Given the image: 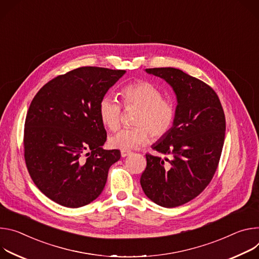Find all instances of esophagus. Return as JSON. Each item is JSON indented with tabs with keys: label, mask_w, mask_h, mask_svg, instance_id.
<instances>
[{
	"label": "esophagus",
	"mask_w": 259,
	"mask_h": 259,
	"mask_svg": "<svg viewBox=\"0 0 259 259\" xmlns=\"http://www.w3.org/2000/svg\"><path fill=\"white\" fill-rule=\"evenodd\" d=\"M130 154H132V151H130V150H121V156L122 157H125V156H127Z\"/></svg>",
	"instance_id": "esophagus-1"
}]
</instances>
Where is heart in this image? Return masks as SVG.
Masks as SVG:
<instances>
[{
  "instance_id": "b5f03b06",
  "label": "heart",
  "mask_w": 259,
  "mask_h": 259,
  "mask_svg": "<svg viewBox=\"0 0 259 259\" xmlns=\"http://www.w3.org/2000/svg\"><path fill=\"white\" fill-rule=\"evenodd\" d=\"M125 108L136 107L139 112L134 128H122L109 137V146L115 149L131 150L147 143L150 138L159 139L166 135L176 119L173 101L162 98L161 91L148 81H137L125 85L120 91ZM99 117L103 125L116 130L121 118V106L112 96H104L99 103Z\"/></svg>"
}]
</instances>
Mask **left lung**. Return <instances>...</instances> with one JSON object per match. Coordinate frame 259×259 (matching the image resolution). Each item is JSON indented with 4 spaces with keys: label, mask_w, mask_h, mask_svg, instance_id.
Masks as SVG:
<instances>
[{
    "label": "left lung",
    "mask_w": 259,
    "mask_h": 259,
    "mask_svg": "<svg viewBox=\"0 0 259 259\" xmlns=\"http://www.w3.org/2000/svg\"><path fill=\"white\" fill-rule=\"evenodd\" d=\"M146 72L173 88L178 105L173 126L152 145L170 158L146 153L140 183L152 202L174 208L196 197L211 182L222 152L225 116L217 94L202 80L175 68Z\"/></svg>",
    "instance_id": "1"
}]
</instances>
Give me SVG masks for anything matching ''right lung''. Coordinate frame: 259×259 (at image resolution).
Segmentation results:
<instances>
[{
  "label": "right lung",
  "mask_w": 259,
  "mask_h": 259,
  "mask_svg": "<svg viewBox=\"0 0 259 259\" xmlns=\"http://www.w3.org/2000/svg\"><path fill=\"white\" fill-rule=\"evenodd\" d=\"M125 73L82 67L60 75L37 93L23 134L24 160L36 186L68 208L92 203L103 191L118 149L105 150L99 103Z\"/></svg>",
  "instance_id": "add662e5"
}]
</instances>
